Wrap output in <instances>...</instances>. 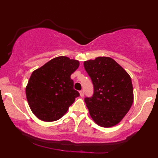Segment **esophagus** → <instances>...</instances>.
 <instances>
[{"label":"esophagus","mask_w":158,"mask_h":158,"mask_svg":"<svg viewBox=\"0 0 158 158\" xmlns=\"http://www.w3.org/2000/svg\"><path fill=\"white\" fill-rule=\"evenodd\" d=\"M80 96H81V97L84 96V91H83V90H81V91H80Z\"/></svg>","instance_id":"esophagus-1"}]
</instances>
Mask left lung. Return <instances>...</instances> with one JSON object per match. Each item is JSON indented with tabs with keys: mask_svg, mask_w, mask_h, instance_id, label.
I'll use <instances>...</instances> for the list:
<instances>
[{
	"mask_svg": "<svg viewBox=\"0 0 158 158\" xmlns=\"http://www.w3.org/2000/svg\"><path fill=\"white\" fill-rule=\"evenodd\" d=\"M83 64L94 85L93 96L85 98L90 116L102 127L115 126L133 103L130 76L111 57H98Z\"/></svg>",
	"mask_w": 158,
	"mask_h": 158,
	"instance_id": "1",
	"label": "left lung"
}]
</instances>
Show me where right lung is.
I'll list each match as a JSON object with an SVG mask.
<instances>
[{
    "mask_svg": "<svg viewBox=\"0 0 158 158\" xmlns=\"http://www.w3.org/2000/svg\"><path fill=\"white\" fill-rule=\"evenodd\" d=\"M79 64L76 60L60 56L32 73L26 95L30 109L38 118L44 122L60 119L80 96L70 78Z\"/></svg>",
    "mask_w": 158,
    "mask_h": 158,
    "instance_id": "1",
    "label": "right lung"
}]
</instances>
